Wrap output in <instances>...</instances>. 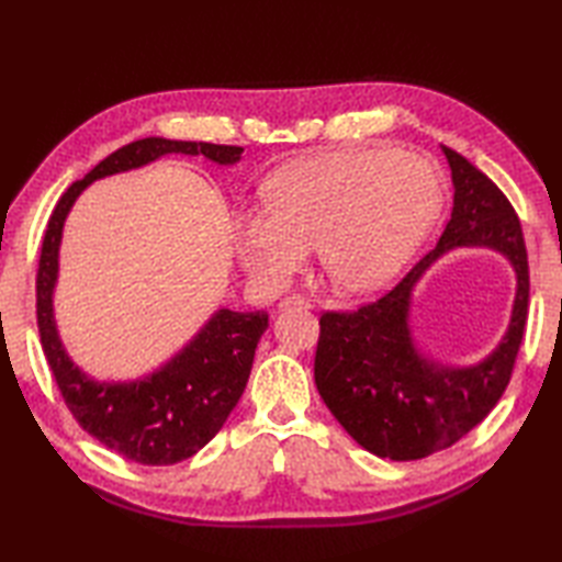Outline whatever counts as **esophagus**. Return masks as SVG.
<instances>
[{
  "label": "esophagus",
  "mask_w": 562,
  "mask_h": 562,
  "mask_svg": "<svg viewBox=\"0 0 562 562\" xmlns=\"http://www.w3.org/2000/svg\"><path fill=\"white\" fill-rule=\"evenodd\" d=\"M312 308V302L302 300V296H288V300L280 302V312H288V308Z\"/></svg>",
  "instance_id": "34e87169"
}]
</instances>
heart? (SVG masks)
Instances as JSON below:
<instances>
[{"label": "heart", "mask_w": 562, "mask_h": 562, "mask_svg": "<svg viewBox=\"0 0 562 562\" xmlns=\"http://www.w3.org/2000/svg\"><path fill=\"white\" fill-rule=\"evenodd\" d=\"M268 205L236 214L246 270L280 288L316 244L321 268L348 294L389 288L432 229L445 190L432 164L391 147L326 151L284 164Z\"/></svg>", "instance_id": "heart-1"}]
</instances>
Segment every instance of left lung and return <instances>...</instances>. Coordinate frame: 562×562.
Instances as JSON below:
<instances>
[{
  "instance_id": "obj_1",
  "label": "left lung",
  "mask_w": 562,
  "mask_h": 562,
  "mask_svg": "<svg viewBox=\"0 0 562 562\" xmlns=\"http://www.w3.org/2000/svg\"><path fill=\"white\" fill-rule=\"evenodd\" d=\"M441 151L451 169L453 207L437 246L379 302L321 316L316 389L345 432L379 459H425L483 423L509 384L527 324L529 262L517 212L469 159L445 145ZM457 247L495 249L518 280L506 336L473 366L435 361L412 328L414 288Z\"/></svg>"
}]
</instances>
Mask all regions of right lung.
Segmentation results:
<instances>
[{
    "mask_svg": "<svg viewBox=\"0 0 562 562\" xmlns=\"http://www.w3.org/2000/svg\"><path fill=\"white\" fill-rule=\"evenodd\" d=\"M169 154L205 157L217 166L241 161L244 147L145 137L113 151L59 198L43 238L35 306L47 364L77 423L101 445L145 465H171L193 457L220 432L236 408L254 367L266 312L217 308L193 338L151 372L133 379H97L71 360L55 321L59 246L79 195L101 178L137 171Z\"/></svg>",
    "mask_w": 562,
    "mask_h": 562,
    "instance_id": "right-lung-1",
    "label": "right lung"
}]
</instances>
